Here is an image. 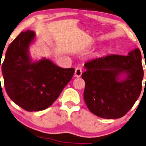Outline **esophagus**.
Instances as JSON below:
<instances>
[{
	"mask_svg": "<svg viewBox=\"0 0 146 146\" xmlns=\"http://www.w3.org/2000/svg\"><path fill=\"white\" fill-rule=\"evenodd\" d=\"M82 70L80 67H78V68H76L75 70V73H74V76L77 78H80L81 76H82Z\"/></svg>",
	"mask_w": 146,
	"mask_h": 146,
	"instance_id": "34e87169",
	"label": "esophagus"
}]
</instances>
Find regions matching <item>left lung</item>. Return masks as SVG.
<instances>
[{
  "mask_svg": "<svg viewBox=\"0 0 146 146\" xmlns=\"http://www.w3.org/2000/svg\"><path fill=\"white\" fill-rule=\"evenodd\" d=\"M84 98L88 109L98 117L117 119L133 106L142 91L143 70L138 48L128 56L108 55L84 64Z\"/></svg>",
  "mask_w": 146,
  "mask_h": 146,
  "instance_id": "obj_1",
  "label": "left lung"
}]
</instances>
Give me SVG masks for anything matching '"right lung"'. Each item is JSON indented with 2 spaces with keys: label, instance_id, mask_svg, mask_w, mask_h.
Listing matches in <instances>:
<instances>
[{
  "label": "right lung",
  "instance_id": "obj_1",
  "mask_svg": "<svg viewBox=\"0 0 146 146\" xmlns=\"http://www.w3.org/2000/svg\"><path fill=\"white\" fill-rule=\"evenodd\" d=\"M34 31L21 32L9 45L2 64L4 87L9 97L28 111L48 108L71 80L74 68H63L46 58L33 61L29 47Z\"/></svg>",
  "mask_w": 146,
  "mask_h": 146
}]
</instances>
